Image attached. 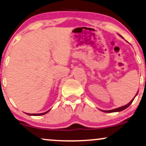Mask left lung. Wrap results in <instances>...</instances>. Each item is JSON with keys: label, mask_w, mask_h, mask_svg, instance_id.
Here are the masks:
<instances>
[{"label": "left lung", "mask_w": 146, "mask_h": 146, "mask_svg": "<svg viewBox=\"0 0 146 146\" xmlns=\"http://www.w3.org/2000/svg\"><path fill=\"white\" fill-rule=\"evenodd\" d=\"M137 94H136V95H137ZM136 95H135V96H136ZM134 98H133V99L131 100V102H130V103H129L127 104V105H125V106H123V107L117 108V109H113V110H110V111H103V112H105V113H113V112H119V111H123V110H124V109H127V107H129V106L131 105V104L132 103V102L133 101Z\"/></svg>", "instance_id": "obj_1"}]
</instances>
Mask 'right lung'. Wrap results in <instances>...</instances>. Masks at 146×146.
<instances>
[{
	"label": "right lung",
	"instance_id": "1",
	"mask_svg": "<svg viewBox=\"0 0 146 146\" xmlns=\"http://www.w3.org/2000/svg\"><path fill=\"white\" fill-rule=\"evenodd\" d=\"M49 111H50V110L48 111H46V112H45V113H38V114H30V113H26V114H27V115H33V116H39V115H43L46 114V113H48Z\"/></svg>",
	"mask_w": 146,
	"mask_h": 146
}]
</instances>
